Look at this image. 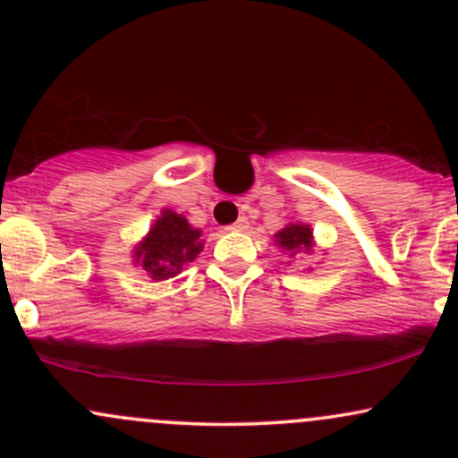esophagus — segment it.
Listing matches in <instances>:
<instances>
[{
    "label": "esophagus",
    "instance_id": "esophagus-1",
    "mask_svg": "<svg viewBox=\"0 0 458 458\" xmlns=\"http://www.w3.org/2000/svg\"><path fill=\"white\" fill-rule=\"evenodd\" d=\"M229 229L231 231H247L249 229V220L247 218H238L233 225H231Z\"/></svg>",
    "mask_w": 458,
    "mask_h": 458
}]
</instances>
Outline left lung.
I'll list each match as a JSON object with an SVG mask.
<instances>
[{
  "instance_id": "obj_1",
  "label": "left lung",
  "mask_w": 458,
  "mask_h": 458,
  "mask_svg": "<svg viewBox=\"0 0 458 458\" xmlns=\"http://www.w3.org/2000/svg\"><path fill=\"white\" fill-rule=\"evenodd\" d=\"M273 238H276L277 247L289 253L291 258L298 256V253H310V249H313V229L309 225L291 223L282 231H277Z\"/></svg>"
}]
</instances>
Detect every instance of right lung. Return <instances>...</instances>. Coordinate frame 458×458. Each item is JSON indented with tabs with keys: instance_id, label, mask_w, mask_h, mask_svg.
<instances>
[{
	"instance_id": "right-lung-1",
	"label": "right lung",
	"mask_w": 458,
	"mask_h": 458,
	"mask_svg": "<svg viewBox=\"0 0 458 458\" xmlns=\"http://www.w3.org/2000/svg\"><path fill=\"white\" fill-rule=\"evenodd\" d=\"M200 251V229L191 227L185 216L163 209L149 233L134 249V262L158 282L178 276Z\"/></svg>"
}]
</instances>
